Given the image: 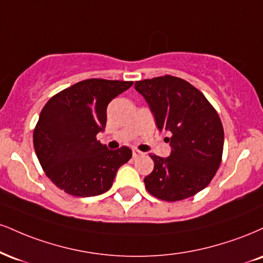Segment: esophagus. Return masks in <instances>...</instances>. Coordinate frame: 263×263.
I'll return each mask as SVG.
<instances>
[{
    "label": "esophagus",
    "mask_w": 263,
    "mask_h": 263,
    "mask_svg": "<svg viewBox=\"0 0 263 263\" xmlns=\"http://www.w3.org/2000/svg\"><path fill=\"white\" fill-rule=\"evenodd\" d=\"M132 156H134V158H138V157L143 156V153H142V152H140L138 149H134V151H132Z\"/></svg>",
    "instance_id": "34e87169"
}]
</instances>
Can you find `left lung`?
Listing matches in <instances>:
<instances>
[{
	"mask_svg": "<svg viewBox=\"0 0 263 263\" xmlns=\"http://www.w3.org/2000/svg\"><path fill=\"white\" fill-rule=\"evenodd\" d=\"M159 131L170 137L167 158L153 154L145 189L163 201H181L207 187L222 162L224 129L219 116L197 88L173 76L138 81Z\"/></svg>",
	"mask_w": 263,
	"mask_h": 263,
	"instance_id": "8db88e82",
	"label": "left lung"
}]
</instances>
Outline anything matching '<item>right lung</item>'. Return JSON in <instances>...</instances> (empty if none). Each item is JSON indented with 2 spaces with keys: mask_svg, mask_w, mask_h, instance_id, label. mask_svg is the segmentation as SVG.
<instances>
[{
  "mask_svg": "<svg viewBox=\"0 0 263 263\" xmlns=\"http://www.w3.org/2000/svg\"><path fill=\"white\" fill-rule=\"evenodd\" d=\"M134 82L85 80L53 96L41 110L34 149L46 176L66 194L91 197L112 186L128 147L107 149L97 140L106 125V107Z\"/></svg>",
  "mask_w": 263,
  "mask_h": 263,
  "instance_id": "add662e5",
  "label": "right lung"
}]
</instances>
